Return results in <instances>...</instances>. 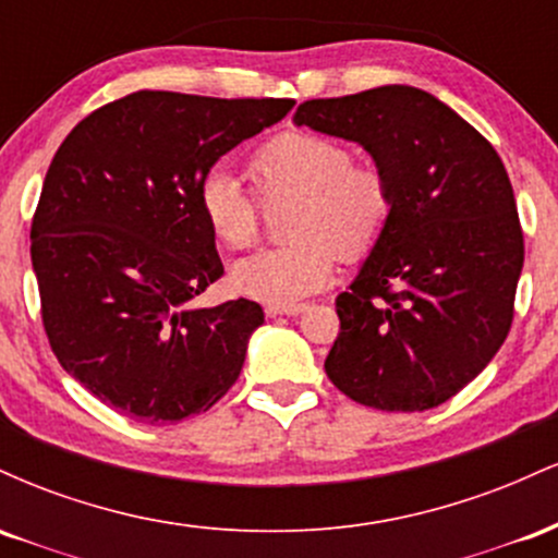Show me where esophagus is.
Instances as JSON below:
<instances>
[{
  "instance_id": "1",
  "label": "esophagus",
  "mask_w": 558,
  "mask_h": 558,
  "mask_svg": "<svg viewBox=\"0 0 558 558\" xmlns=\"http://www.w3.org/2000/svg\"><path fill=\"white\" fill-rule=\"evenodd\" d=\"M267 317H296L306 312V304H267Z\"/></svg>"
}]
</instances>
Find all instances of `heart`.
<instances>
[{
  "instance_id": "heart-1",
  "label": "heart",
  "mask_w": 558,
  "mask_h": 558,
  "mask_svg": "<svg viewBox=\"0 0 558 558\" xmlns=\"http://www.w3.org/2000/svg\"><path fill=\"white\" fill-rule=\"evenodd\" d=\"M248 172L265 202L296 196L286 226L293 241L259 248L230 267V288L262 304H296L323 291L336 272V257H364L393 213L386 175L351 165V151L319 133L291 131L272 138L252 157ZM198 209L226 246L241 248L257 239L259 204L233 172H207Z\"/></svg>"
}]
</instances>
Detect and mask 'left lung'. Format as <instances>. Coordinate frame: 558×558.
I'll list each match as a JSON object with an SVG mask.
<instances>
[{
    "label": "left lung",
    "instance_id": "8db88e82",
    "mask_svg": "<svg viewBox=\"0 0 558 558\" xmlns=\"http://www.w3.org/2000/svg\"><path fill=\"white\" fill-rule=\"evenodd\" d=\"M293 123L356 141L393 194L386 233L336 299L325 373L364 407H438L488 367L514 317L524 241L501 157L414 86L304 101Z\"/></svg>",
    "mask_w": 558,
    "mask_h": 558
}]
</instances>
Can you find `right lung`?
Returning <instances> with one entry per match:
<instances>
[{"instance_id": "obj_1", "label": "right lung", "mask_w": 558, "mask_h": 558, "mask_svg": "<svg viewBox=\"0 0 558 558\" xmlns=\"http://www.w3.org/2000/svg\"><path fill=\"white\" fill-rule=\"evenodd\" d=\"M293 105L136 92L57 149L31 226L44 330L65 373L125 417L181 422L239 380L265 312L191 304L222 275L198 189Z\"/></svg>"}]
</instances>
